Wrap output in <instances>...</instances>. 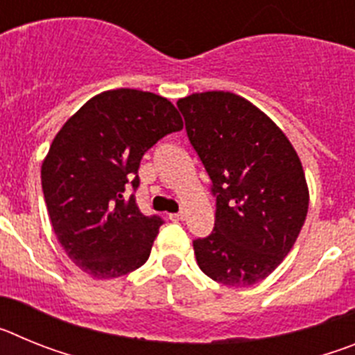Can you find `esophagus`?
I'll use <instances>...</instances> for the list:
<instances>
[{
    "mask_svg": "<svg viewBox=\"0 0 355 355\" xmlns=\"http://www.w3.org/2000/svg\"><path fill=\"white\" fill-rule=\"evenodd\" d=\"M168 216H171V220H183V218H184V213H183V211L172 213V215H168Z\"/></svg>",
    "mask_w": 355,
    "mask_h": 355,
    "instance_id": "esophagus-1",
    "label": "esophagus"
}]
</instances>
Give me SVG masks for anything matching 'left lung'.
Here are the masks:
<instances>
[{
	"label": "left lung",
	"mask_w": 355,
	"mask_h": 355,
	"mask_svg": "<svg viewBox=\"0 0 355 355\" xmlns=\"http://www.w3.org/2000/svg\"><path fill=\"white\" fill-rule=\"evenodd\" d=\"M178 108L216 199L211 234L193 240L197 265L225 286L259 283L281 265L306 220L302 163L286 135L236 94H192Z\"/></svg>",
	"instance_id": "8db88e82"
}]
</instances>
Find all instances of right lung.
Returning a JSON list of instances; mask_svg holds the SVG:
<instances>
[{
	"label": "right lung",
	"instance_id": "1",
	"mask_svg": "<svg viewBox=\"0 0 355 355\" xmlns=\"http://www.w3.org/2000/svg\"><path fill=\"white\" fill-rule=\"evenodd\" d=\"M181 130L168 99L117 89L92 97L58 131L40 171L42 192L53 231L81 270L114 279L147 261L163 218L122 193L139 188L147 150Z\"/></svg>",
	"mask_w": 355,
	"mask_h": 355
}]
</instances>
